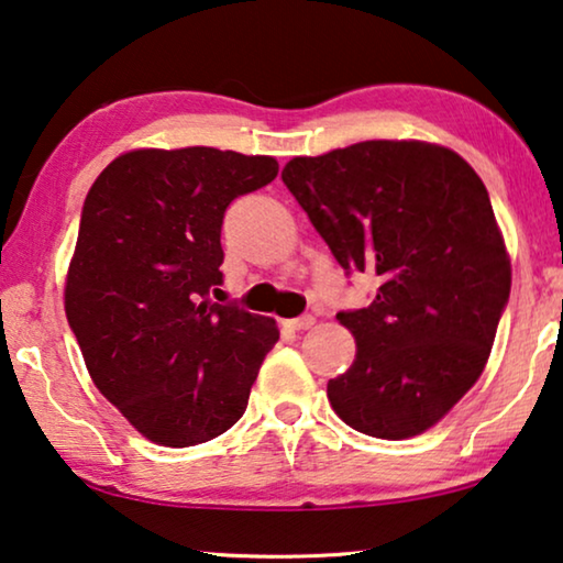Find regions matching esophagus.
Returning <instances> with one entry per match:
<instances>
[{
	"instance_id": "1",
	"label": "esophagus",
	"mask_w": 563,
	"mask_h": 563,
	"mask_svg": "<svg viewBox=\"0 0 563 563\" xmlns=\"http://www.w3.org/2000/svg\"><path fill=\"white\" fill-rule=\"evenodd\" d=\"M314 324V317L312 314H299L295 320H284V328L289 330H309Z\"/></svg>"
}]
</instances>
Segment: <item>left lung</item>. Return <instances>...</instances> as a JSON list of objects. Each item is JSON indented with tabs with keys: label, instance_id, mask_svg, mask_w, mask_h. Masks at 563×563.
Listing matches in <instances>:
<instances>
[{
	"label": "left lung",
	"instance_id": "1",
	"mask_svg": "<svg viewBox=\"0 0 563 563\" xmlns=\"http://www.w3.org/2000/svg\"><path fill=\"white\" fill-rule=\"evenodd\" d=\"M282 180L345 272H368V307L338 312L357 353L328 383L338 417L409 439L483 376L510 297V258L483 180L457 152L373 140L295 157Z\"/></svg>",
	"mask_w": 563,
	"mask_h": 563
}]
</instances>
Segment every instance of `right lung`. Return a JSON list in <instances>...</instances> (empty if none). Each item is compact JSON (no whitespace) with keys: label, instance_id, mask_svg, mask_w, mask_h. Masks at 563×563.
<instances>
[{"label":"right lung","instance_id":"right-lung-1","mask_svg":"<svg viewBox=\"0 0 563 563\" xmlns=\"http://www.w3.org/2000/svg\"><path fill=\"white\" fill-rule=\"evenodd\" d=\"M274 157L213 146L134 150L96 177L65 279V314L96 388L150 442L192 446L243 417L279 330L210 301L221 228Z\"/></svg>","mask_w":563,"mask_h":563}]
</instances>
